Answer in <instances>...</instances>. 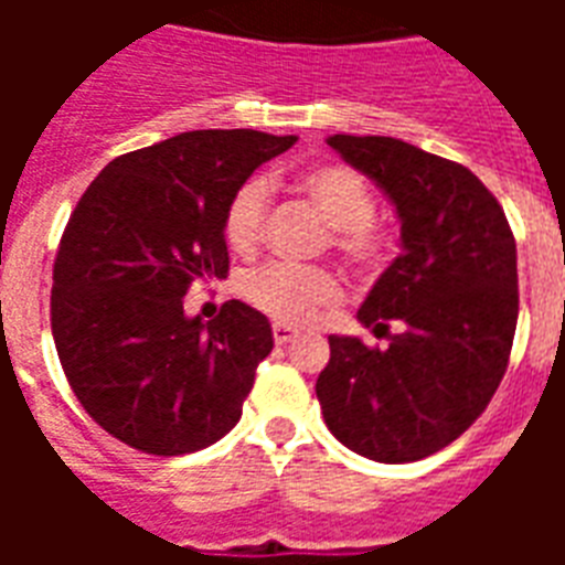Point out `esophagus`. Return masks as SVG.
Listing matches in <instances>:
<instances>
[{
  "instance_id": "34e87169",
  "label": "esophagus",
  "mask_w": 565,
  "mask_h": 565,
  "mask_svg": "<svg viewBox=\"0 0 565 565\" xmlns=\"http://www.w3.org/2000/svg\"><path fill=\"white\" fill-rule=\"evenodd\" d=\"M296 334H299V331H296V328H290V326H284V322H275V326H273V337H275V343H278V345L292 343V340H296Z\"/></svg>"
}]
</instances>
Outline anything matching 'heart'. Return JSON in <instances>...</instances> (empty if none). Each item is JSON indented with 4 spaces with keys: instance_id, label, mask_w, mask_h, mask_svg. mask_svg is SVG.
Masks as SVG:
<instances>
[{
    "instance_id": "b5f03b06",
    "label": "heart",
    "mask_w": 565,
    "mask_h": 565,
    "mask_svg": "<svg viewBox=\"0 0 565 565\" xmlns=\"http://www.w3.org/2000/svg\"><path fill=\"white\" fill-rule=\"evenodd\" d=\"M299 193L319 211V216L334 228L337 252L372 273L390 255V239L372 225L375 193L361 172L345 163H319L299 175ZM269 220V184L264 179L243 181L222 216V234L237 255H248L260 246ZM243 299L266 317L284 326H308L343 299V287L328 269H296V266H260L243 275L239 281Z\"/></svg>"
}]
</instances>
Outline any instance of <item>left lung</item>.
I'll list each match as a JSON object with an SVG mask.
<instances>
[{
    "label": "left lung",
    "mask_w": 565,
    "mask_h": 565,
    "mask_svg": "<svg viewBox=\"0 0 565 565\" xmlns=\"http://www.w3.org/2000/svg\"><path fill=\"white\" fill-rule=\"evenodd\" d=\"M328 146L393 202L402 255L358 310L390 345L328 337L317 398L345 448L411 463L455 443L499 390L519 317L516 239L495 195L460 163L395 137L334 135Z\"/></svg>",
    "instance_id": "1"
}]
</instances>
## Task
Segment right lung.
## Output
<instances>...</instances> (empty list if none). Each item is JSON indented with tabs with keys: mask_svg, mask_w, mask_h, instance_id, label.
<instances>
[{
	"mask_svg": "<svg viewBox=\"0 0 565 565\" xmlns=\"http://www.w3.org/2000/svg\"><path fill=\"white\" fill-rule=\"evenodd\" d=\"M296 137L184 131L119 154L75 204L52 269V337L82 407L146 455H190L239 422L273 352L260 310L231 299L204 322L193 284L228 275L231 193Z\"/></svg>",
	"mask_w": 565,
	"mask_h": 565,
	"instance_id": "add662e5",
	"label": "right lung"
}]
</instances>
